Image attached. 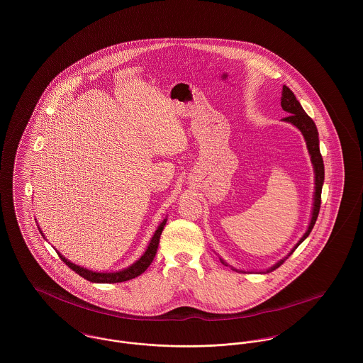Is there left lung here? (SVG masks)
<instances>
[{
	"mask_svg": "<svg viewBox=\"0 0 363 363\" xmlns=\"http://www.w3.org/2000/svg\"><path fill=\"white\" fill-rule=\"evenodd\" d=\"M281 106L285 111L289 113L288 117H285L284 120L288 121V123H292L294 125H296L305 140H306V145H308V150H309V154L311 156V163L314 166V173H315V193H314V206H313V213H311V220L309 228H308V232L303 235V238L299 240V243L295 246V249L311 235V229L317 220V216H318V211H320V204H321V189H323V182H324V164H323V157L320 154V148H318V133H317V128H315V124L313 123L311 117L305 113V110L302 108L301 104L298 102V99L295 98L294 92L284 85L282 88V98H281ZM295 249L289 253V256L295 252ZM288 256V257H289ZM286 257V259H288ZM285 259H281L278 264H275L271 269H268L267 272H271L274 269H277L278 267H281L284 264ZM223 262V261H222Z\"/></svg>",
	"mask_w": 363,
	"mask_h": 363,
	"instance_id": "obj_1",
	"label": "left lung"
}]
</instances>
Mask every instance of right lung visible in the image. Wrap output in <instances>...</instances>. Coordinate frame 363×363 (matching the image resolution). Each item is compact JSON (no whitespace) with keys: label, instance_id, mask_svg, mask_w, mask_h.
I'll list each match as a JSON object with an SVG mask.
<instances>
[{"label":"right lung","instance_id":"obj_1","mask_svg":"<svg viewBox=\"0 0 363 363\" xmlns=\"http://www.w3.org/2000/svg\"><path fill=\"white\" fill-rule=\"evenodd\" d=\"M164 225H166V219H163V222L156 229L155 235L151 239L150 246H148L147 252L144 253V256L138 259L137 262H134L131 267H128L123 271H118V272H94V271H89L86 268H82V267H78V265L69 262L65 257L60 256V253H58V256H60V259H62V262H65L72 271H75L79 277L85 278L86 281L96 282V284H116V282L130 281V279L141 275L151 265L152 259H155L156 250H157V246H159V239H160V235H162V230H163Z\"/></svg>","mask_w":363,"mask_h":363}]
</instances>
